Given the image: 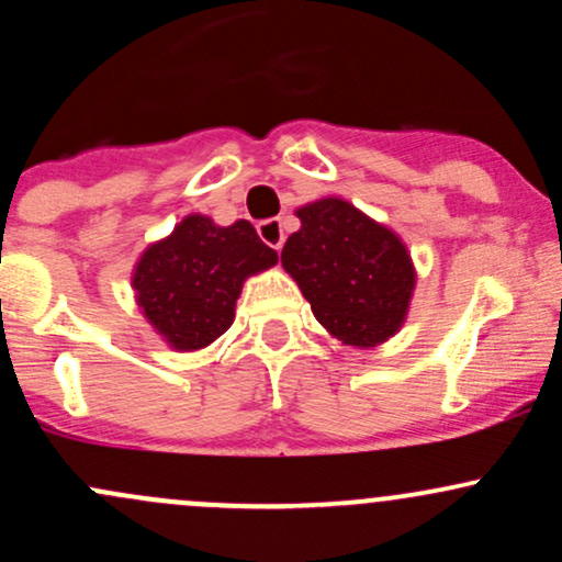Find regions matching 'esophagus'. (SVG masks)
<instances>
[{"label": "esophagus", "instance_id": "1", "mask_svg": "<svg viewBox=\"0 0 562 562\" xmlns=\"http://www.w3.org/2000/svg\"><path fill=\"white\" fill-rule=\"evenodd\" d=\"M259 237L269 248L280 250L282 243H285V232H282L280 218H267V222H259Z\"/></svg>", "mask_w": 562, "mask_h": 562}]
</instances>
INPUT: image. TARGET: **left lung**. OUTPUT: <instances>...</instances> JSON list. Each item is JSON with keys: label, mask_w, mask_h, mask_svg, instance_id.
Returning <instances> with one entry per match:
<instances>
[{"label": "left lung", "mask_w": 562, "mask_h": 562, "mask_svg": "<svg viewBox=\"0 0 562 562\" xmlns=\"http://www.w3.org/2000/svg\"><path fill=\"white\" fill-rule=\"evenodd\" d=\"M301 229L282 248V267L299 282L314 317L346 346L370 348L404 325L415 290L406 245L340 198L295 211Z\"/></svg>", "instance_id": "8db88e82"}]
</instances>
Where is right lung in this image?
<instances>
[{
    "instance_id": "add662e5",
    "label": "right lung",
    "mask_w": 562,
    "mask_h": 562,
    "mask_svg": "<svg viewBox=\"0 0 562 562\" xmlns=\"http://www.w3.org/2000/svg\"><path fill=\"white\" fill-rule=\"evenodd\" d=\"M274 263L250 222L218 227L192 214L139 256L132 285L160 338L177 351H198L229 330L243 282Z\"/></svg>"
}]
</instances>
